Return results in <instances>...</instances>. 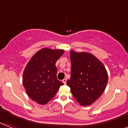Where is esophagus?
Returning <instances> with one entry per match:
<instances>
[{
    "label": "esophagus",
    "instance_id": "34e87169",
    "mask_svg": "<svg viewBox=\"0 0 128 128\" xmlns=\"http://www.w3.org/2000/svg\"><path fill=\"white\" fill-rule=\"evenodd\" d=\"M66 78H65V79H63V80H62V81H63V82L64 83V84H66Z\"/></svg>",
    "mask_w": 128,
    "mask_h": 128
}]
</instances>
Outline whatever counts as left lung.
<instances>
[{"label": "left lung", "mask_w": 128, "mask_h": 128, "mask_svg": "<svg viewBox=\"0 0 128 128\" xmlns=\"http://www.w3.org/2000/svg\"><path fill=\"white\" fill-rule=\"evenodd\" d=\"M71 74L66 84L74 98L81 106L90 105L106 88L108 73L104 66L90 53L71 50Z\"/></svg>", "instance_id": "left-lung-1"}]
</instances>
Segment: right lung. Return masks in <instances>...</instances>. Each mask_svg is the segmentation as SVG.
Here are the masks:
<instances>
[{
	"instance_id": "add662e5",
	"label": "right lung",
	"mask_w": 128,
	"mask_h": 128,
	"mask_svg": "<svg viewBox=\"0 0 128 128\" xmlns=\"http://www.w3.org/2000/svg\"><path fill=\"white\" fill-rule=\"evenodd\" d=\"M64 52L62 49L44 48L27 64L23 74V85L32 100L46 104L63 84L57 79L56 62Z\"/></svg>"
}]
</instances>
